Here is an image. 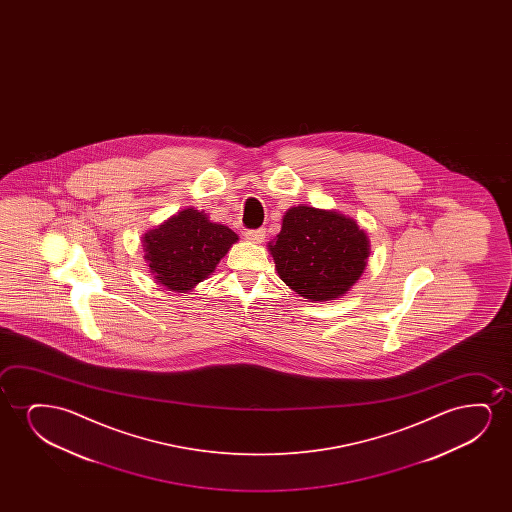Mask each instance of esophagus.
<instances>
[{
  "mask_svg": "<svg viewBox=\"0 0 512 512\" xmlns=\"http://www.w3.org/2000/svg\"><path fill=\"white\" fill-rule=\"evenodd\" d=\"M245 238L250 241V243H255V245H259L266 238V231L264 229H253V231H246Z\"/></svg>",
  "mask_w": 512,
  "mask_h": 512,
  "instance_id": "obj_1",
  "label": "esophagus"
}]
</instances>
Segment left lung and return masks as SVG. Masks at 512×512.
<instances>
[{
	"instance_id": "left-lung-1",
	"label": "left lung",
	"mask_w": 512,
	"mask_h": 512,
	"mask_svg": "<svg viewBox=\"0 0 512 512\" xmlns=\"http://www.w3.org/2000/svg\"><path fill=\"white\" fill-rule=\"evenodd\" d=\"M267 250L281 281L309 302L348 294L367 267L371 243L355 218L308 204L283 215L281 231Z\"/></svg>"
}]
</instances>
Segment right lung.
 <instances>
[{"instance_id": "1", "label": "right lung", "mask_w": 512, "mask_h": 512, "mask_svg": "<svg viewBox=\"0 0 512 512\" xmlns=\"http://www.w3.org/2000/svg\"><path fill=\"white\" fill-rule=\"evenodd\" d=\"M238 239L227 225L211 222L208 213L185 208L145 232L141 246L155 283L187 294L215 271Z\"/></svg>"}]
</instances>
